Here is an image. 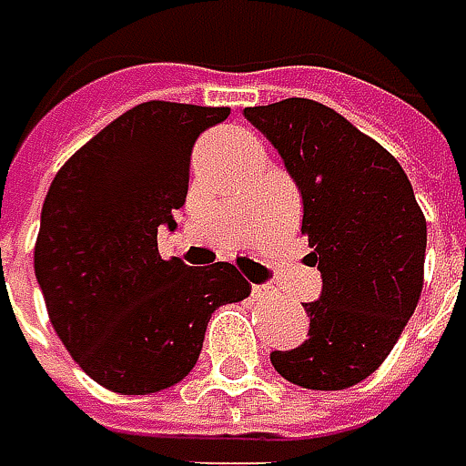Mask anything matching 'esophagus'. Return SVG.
Here are the masks:
<instances>
[{"label":"esophagus","mask_w":466,"mask_h":466,"mask_svg":"<svg viewBox=\"0 0 466 466\" xmlns=\"http://www.w3.org/2000/svg\"><path fill=\"white\" fill-rule=\"evenodd\" d=\"M251 296L257 301H269L275 296V289H269V286H251Z\"/></svg>","instance_id":"34e87169"}]
</instances>
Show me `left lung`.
Here are the masks:
<instances>
[{"mask_svg":"<svg viewBox=\"0 0 466 466\" xmlns=\"http://www.w3.org/2000/svg\"><path fill=\"white\" fill-rule=\"evenodd\" d=\"M244 115L301 191L307 262L322 275L319 299L304 304L309 338L269 361L301 388H351L383 364L420 301L425 215L396 157L336 109L293 96Z\"/></svg>","mask_w":466,"mask_h":466,"instance_id":"left-lung-1","label":"left lung"}]
</instances>
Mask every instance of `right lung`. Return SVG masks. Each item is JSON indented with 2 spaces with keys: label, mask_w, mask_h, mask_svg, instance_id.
<instances>
[{
  "label": "right lung",
  "mask_w": 466,
  "mask_h": 466,
  "mask_svg": "<svg viewBox=\"0 0 466 466\" xmlns=\"http://www.w3.org/2000/svg\"><path fill=\"white\" fill-rule=\"evenodd\" d=\"M228 106L144 102L55 175L34 248L52 328L81 370L115 393L147 396L180 383L222 304L251 286L230 262L162 259L157 228L175 230L197 138Z\"/></svg>",
  "instance_id": "add662e5"
}]
</instances>
